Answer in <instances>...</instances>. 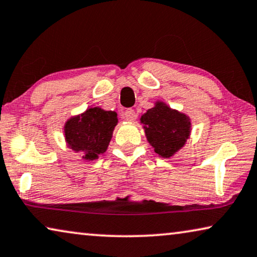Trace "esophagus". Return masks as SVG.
<instances>
[{
	"label": "esophagus",
	"mask_w": 257,
	"mask_h": 257,
	"mask_svg": "<svg viewBox=\"0 0 257 257\" xmlns=\"http://www.w3.org/2000/svg\"><path fill=\"white\" fill-rule=\"evenodd\" d=\"M124 118L126 120H128V121H133L137 118V114H136V112H135V110H127V111H125V113H124Z\"/></svg>",
	"instance_id": "34e87169"
}]
</instances>
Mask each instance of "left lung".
<instances>
[{
  "instance_id": "obj_1",
  "label": "left lung",
  "mask_w": 257,
  "mask_h": 257,
  "mask_svg": "<svg viewBox=\"0 0 257 257\" xmlns=\"http://www.w3.org/2000/svg\"><path fill=\"white\" fill-rule=\"evenodd\" d=\"M147 140L155 153L162 158H170L184 146L190 135V119L185 114L170 109L158 102L141 116Z\"/></svg>"
}]
</instances>
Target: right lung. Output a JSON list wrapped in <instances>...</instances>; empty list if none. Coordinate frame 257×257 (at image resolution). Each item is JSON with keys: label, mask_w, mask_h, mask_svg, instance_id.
<instances>
[{"label": "right lung", "mask_w": 257, "mask_h": 257, "mask_svg": "<svg viewBox=\"0 0 257 257\" xmlns=\"http://www.w3.org/2000/svg\"><path fill=\"white\" fill-rule=\"evenodd\" d=\"M117 113L90 107L80 116L66 122L65 136L68 146L75 152H82L85 160H95L106 151L117 125Z\"/></svg>", "instance_id": "right-lung-1"}]
</instances>
